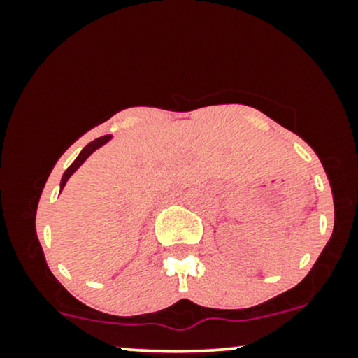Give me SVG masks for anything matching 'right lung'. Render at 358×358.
<instances>
[{
  "instance_id": "1",
  "label": "right lung",
  "mask_w": 358,
  "mask_h": 358,
  "mask_svg": "<svg viewBox=\"0 0 358 358\" xmlns=\"http://www.w3.org/2000/svg\"><path fill=\"white\" fill-rule=\"evenodd\" d=\"M109 139H110V134H108V136H101V138L94 139V141H92V143H89V145H87V146H85V148H84V150H82V151H80V155H79V156H77V158H76V162H73V163H72V165H71V166H69V168H67V170H65V173H64V176H62V182H60V190H62V188H64V187H65V183H67V180H69V178H71V175L73 173V171H76V170H77V168H79V166L82 165V163H84V162H85V159H87V158H89V156H90V155H92V153H94V151H96V150H97V148H101L102 145H106V143H108V141H109Z\"/></svg>"
}]
</instances>
